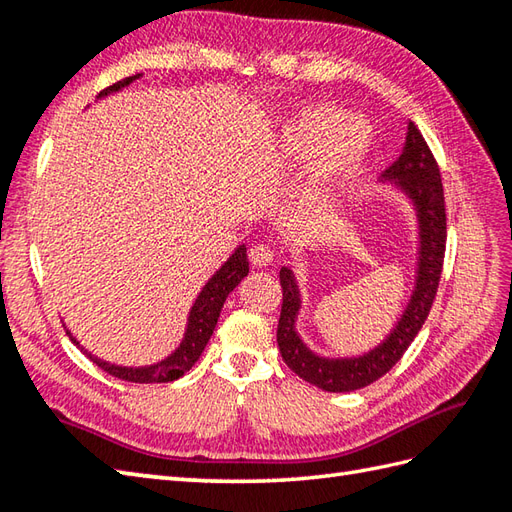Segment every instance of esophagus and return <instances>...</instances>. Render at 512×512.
<instances>
[{"label": "esophagus", "instance_id": "34e87169", "mask_svg": "<svg viewBox=\"0 0 512 512\" xmlns=\"http://www.w3.org/2000/svg\"><path fill=\"white\" fill-rule=\"evenodd\" d=\"M248 259H251L253 266H270L272 259H275V251L268 244H253L251 251H248Z\"/></svg>", "mask_w": 512, "mask_h": 512}]
</instances>
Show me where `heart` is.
I'll return each mask as SVG.
<instances>
[{
    "instance_id": "1",
    "label": "heart",
    "mask_w": 512,
    "mask_h": 512,
    "mask_svg": "<svg viewBox=\"0 0 512 512\" xmlns=\"http://www.w3.org/2000/svg\"><path fill=\"white\" fill-rule=\"evenodd\" d=\"M371 128L362 117L344 115L331 104H307L283 120L277 152L283 161L307 165V189L327 192L349 176L366 157Z\"/></svg>"
}]
</instances>
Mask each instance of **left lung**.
Listing matches in <instances>:
<instances>
[{"instance_id":"1","label":"left lung","mask_w":512,"mask_h":512,"mask_svg":"<svg viewBox=\"0 0 512 512\" xmlns=\"http://www.w3.org/2000/svg\"><path fill=\"white\" fill-rule=\"evenodd\" d=\"M382 176L384 181H395V185L408 194L414 209H417L419 268L406 312H403L397 327L390 331V336L379 347L360 355V358L344 360H329L312 353L294 329L296 316L301 310L299 285H296L290 268L283 266L279 272L283 303L277 342L281 358L290 366V371L327 392H351L384 377L401 360V355L408 351L412 340L417 338L427 314L432 310L438 281H441L447 242L443 181L434 154L414 122L408 124L406 146H403L399 159Z\"/></svg>"}]
</instances>
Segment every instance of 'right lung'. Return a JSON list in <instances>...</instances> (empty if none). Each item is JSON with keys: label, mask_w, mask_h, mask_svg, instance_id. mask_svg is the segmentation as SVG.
I'll return each instance as SVG.
<instances>
[{"label": "right lung", "mask_w": 512, "mask_h": 512, "mask_svg": "<svg viewBox=\"0 0 512 512\" xmlns=\"http://www.w3.org/2000/svg\"><path fill=\"white\" fill-rule=\"evenodd\" d=\"M141 74H135V76H128L120 82H115V85L106 87L104 91L98 93V98H104V95H109L113 91H120L124 87H128L130 82L137 80ZM248 275V259H246V246L242 244L237 251L227 259V264H224L216 275H213L205 288H202V292L198 294L196 303L192 305V312H189V318H187V331H185V338L181 342V347H178L172 355H168V358L152 364V366H139V368H133V366H115V364H109L104 362L100 358H95V355H91L87 349V358L98 364L102 371H106L109 375L117 377V379H126V382H133V384H165V382H174V379L183 377L189 368H192L200 353L205 351L207 342L213 334V329H216V323L220 318V310L224 301H227L229 292L235 288L237 283H240L244 277ZM71 342L78 344L80 342L71 336V331H67Z\"/></svg>", "instance_id": "add662e5"}]
</instances>
